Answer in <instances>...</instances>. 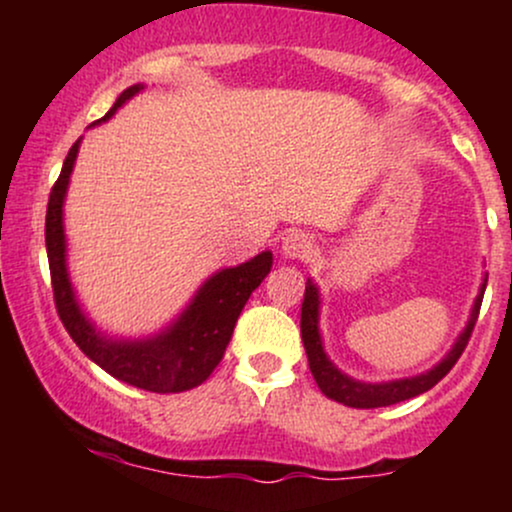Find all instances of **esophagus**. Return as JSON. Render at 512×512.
Wrapping results in <instances>:
<instances>
[{"instance_id":"obj_1","label":"esophagus","mask_w":512,"mask_h":512,"mask_svg":"<svg viewBox=\"0 0 512 512\" xmlns=\"http://www.w3.org/2000/svg\"><path fill=\"white\" fill-rule=\"evenodd\" d=\"M313 248L315 240L303 231H291L289 236L281 240V252H284V257H289V260H308V257L313 255Z\"/></svg>"}]
</instances>
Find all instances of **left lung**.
<instances>
[{
  "mask_svg": "<svg viewBox=\"0 0 512 512\" xmlns=\"http://www.w3.org/2000/svg\"><path fill=\"white\" fill-rule=\"evenodd\" d=\"M484 289L486 284L481 286V293L477 296V303H474L472 308V317H469L467 330L460 334V339H457L455 346H452L450 354L445 356L436 368L428 370L424 375H416V378L370 385V383H356V380L346 378L344 373H339V370L332 366L330 358H327L325 351H322L320 332H317V305H320V298H317V289L313 286V281L308 279V284H305V293H303V305H301V337H303L305 354H308L310 373H313L317 387H320L327 397L334 399V402H342L346 407H356V409L390 407V404L404 402V399L424 395V392L431 390L433 385H438L440 380L450 373L452 366L457 363V358H460L462 351L467 349L469 337H472L474 325H477L481 301H484Z\"/></svg>",
  "mask_w": 512,
  "mask_h": 512,
  "instance_id": "obj_1",
  "label": "left lung"
}]
</instances>
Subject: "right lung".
<instances>
[{
  "label": "right lung",
  "mask_w": 512,
  "mask_h": 512,
  "mask_svg": "<svg viewBox=\"0 0 512 512\" xmlns=\"http://www.w3.org/2000/svg\"><path fill=\"white\" fill-rule=\"evenodd\" d=\"M139 91L142 86L122 91V96L117 98V103L103 120H108L122 103ZM76 151H79V142H74L64 158L62 173L52 185L48 214H45V245H48L52 296H55V308L64 330L105 373L122 383L139 387V390L168 395V392H185L202 385L221 363L223 351L231 342L233 327H236L240 310L248 303L250 293L262 284V279L272 269V252H262L255 260L211 276L180 320L154 339L113 342V339L101 337L93 330L91 322L81 315L79 305L74 301L72 284L67 279V264H64L62 202L76 161Z\"/></svg>",
  "instance_id": "1"
}]
</instances>
